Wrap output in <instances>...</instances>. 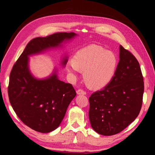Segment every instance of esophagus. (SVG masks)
<instances>
[{"mask_svg":"<svg viewBox=\"0 0 155 155\" xmlns=\"http://www.w3.org/2000/svg\"><path fill=\"white\" fill-rule=\"evenodd\" d=\"M77 94H86V92L82 89H79L77 90Z\"/></svg>","mask_w":155,"mask_h":155,"instance_id":"34e87169","label":"esophagus"}]
</instances>
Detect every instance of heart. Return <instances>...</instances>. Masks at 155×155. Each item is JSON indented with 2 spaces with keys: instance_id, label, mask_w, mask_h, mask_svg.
I'll list each match as a JSON object with an SVG mask.
<instances>
[{
  "instance_id": "obj_1",
  "label": "heart",
  "mask_w": 155,
  "mask_h": 155,
  "mask_svg": "<svg viewBox=\"0 0 155 155\" xmlns=\"http://www.w3.org/2000/svg\"><path fill=\"white\" fill-rule=\"evenodd\" d=\"M117 66V59L114 53L92 45L78 50L72 61L68 62L66 69L74 77L79 71L84 72L86 84L93 89H100L111 81Z\"/></svg>"
}]
</instances>
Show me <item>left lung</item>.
<instances>
[{"mask_svg": "<svg viewBox=\"0 0 155 155\" xmlns=\"http://www.w3.org/2000/svg\"><path fill=\"white\" fill-rule=\"evenodd\" d=\"M119 57L111 81L89 98L91 126L104 136H112L126 129L136 119L142 107L144 87L139 64L122 45Z\"/></svg>", "mask_w": 155, "mask_h": 155, "instance_id": "obj_1", "label": "left lung"}]
</instances>
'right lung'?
<instances>
[{"label":"right lung","mask_w":155,"mask_h":155,"mask_svg":"<svg viewBox=\"0 0 155 155\" xmlns=\"http://www.w3.org/2000/svg\"><path fill=\"white\" fill-rule=\"evenodd\" d=\"M76 35L61 32L33 38L13 65L8 86L9 101L19 119L36 131L48 133L59 126L76 92L71 84L58 79L55 72L45 79L33 78L28 69V56L59 46ZM67 61L64 58L62 64Z\"/></svg>","instance_id":"1"}]
</instances>
